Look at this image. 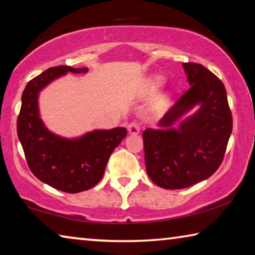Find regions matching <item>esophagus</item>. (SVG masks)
Returning a JSON list of instances; mask_svg holds the SVG:
<instances>
[{
    "label": "esophagus",
    "instance_id": "esophagus-1",
    "mask_svg": "<svg viewBox=\"0 0 255 255\" xmlns=\"http://www.w3.org/2000/svg\"><path fill=\"white\" fill-rule=\"evenodd\" d=\"M140 130H141L140 125L136 122H131L128 125V131L130 134H137V133L140 132Z\"/></svg>",
    "mask_w": 255,
    "mask_h": 255
}]
</instances>
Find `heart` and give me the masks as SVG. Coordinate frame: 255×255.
Instances as JSON below:
<instances>
[{
  "label": "heart",
  "mask_w": 255,
  "mask_h": 255,
  "mask_svg": "<svg viewBox=\"0 0 255 255\" xmlns=\"http://www.w3.org/2000/svg\"><path fill=\"white\" fill-rule=\"evenodd\" d=\"M162 83H164V78L161 76H156L151 78V80H150V87H151L152 89H157L159 88Z\"/></svg>",
  "instance_id": "1"
}]
</instances>
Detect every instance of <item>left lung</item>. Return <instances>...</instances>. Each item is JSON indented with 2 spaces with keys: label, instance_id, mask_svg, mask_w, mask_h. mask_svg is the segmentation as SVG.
I'll use <instances>...</instances> for the list:
<instances>
[{
  "label": "left lung",
  "instance_id": "obj_1",
  "mask_svg": "<svg viewBox=\"0 0 255 255\" xmlns=\"http://www.w3.org/2000/svg\"><path fill=\"white\" fill-rule=\"evenodd\" d=\"M183 68L190 89L159 121V128L142 132L148 176L167 190L210 177L222 164L233 130L224 83L201 64L183 63ZM193 108L197 110L184 118Z\"/></svg>",
  "mask_w": 255,
  "mask_h": 255
}]
</instances>
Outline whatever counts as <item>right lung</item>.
<instances>
[{
    "instance_id": "add662e5",
    "label": "right lung",
    "mask_w": 255,
    "mask_h": 255,
    "mask_svg": "<svg viewBox=\"0 0 255 255\" xmlns=\"http://www.w3.org/2000/svg\"><path fill=\"white\" fill-rule=\"evenodd\" d=\"M69 72L87 73L88 69L54 66L27 83L16 132L32 174L54 189L78 193L91 189L102 179L112 152L127 136V128L94 130L73 139L49 131L39 115V93Z\"/></svg>"
}]
</instances>
